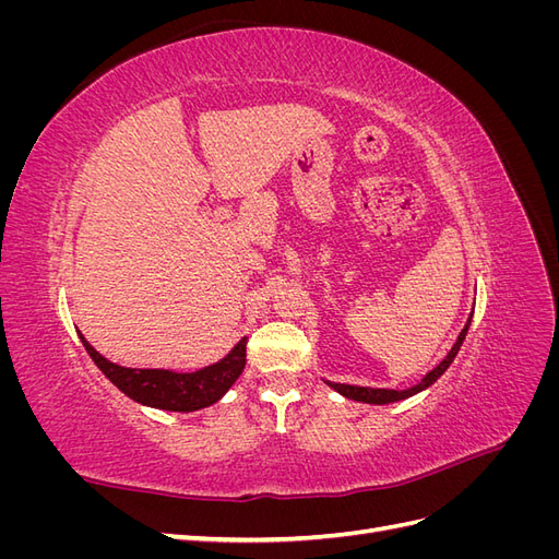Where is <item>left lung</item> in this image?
<instances>
[{"label": "left lung", "instance_id": "obj_1", "mask_svg": "<svg viewBox=\"0 0 559 559\" xmlns=\"http://www.w3.org/2000/svg\"><path fill=\"white\" fill-rule=\"evenodd\" d=\"M468 324H471V317H468V321H466V326L462 329L460 337H456V343H454L452 349L448 352V357H445L441 364H438L433 370H429V373H427L425 378H421L419 384H415V386H411V389H403V392H396V389H370V386H354V384H337V382H329V386H333L337 394H343V396L354 399V401H361V403H378V405H382V403H394V401H401V399H408V396L421 392V389H427L429 384H433L438 378H441V376L445 373V370L450 368V364L454 361L456 352H460V347H462V343H464Z\"/></svg>", "mask_w": 559, "mask_h": 559}]
</instances>
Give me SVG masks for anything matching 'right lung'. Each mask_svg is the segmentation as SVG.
Returning <instances> with one entry per match:
<instances>
[{"label": "right lung", "mask_w": 559, "mask_h": 559, "mask_svg": "<svg viewBox=\"0 0 559 559\" xmlns=\"http://www.w3.org/2000/svg\"><path fill=\"white\" fill-rule=\"evenodd\" d=\"M81 343L91 354L97 368L121 389L126 396L142 405H151L158 411L191 413L207 408V405L222 399L233 382L240 378L247 364V337L230 349L228 357L195 373H175V370L160 368H126L107 361L103 354L95 352L93 345L81 335Z\"/></svg>", "instance_id": "right-lung-1"}]
</instances>
